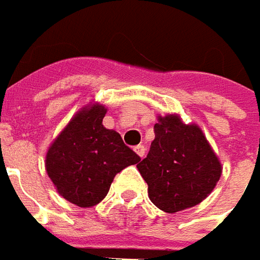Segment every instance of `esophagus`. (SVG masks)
Returning <instances> with one entry per match:
<instances>
[{
    "instance_id": "34e87169",
    "label": "esophagus",
    "mask_w": 260,
    "mask_h": 260,
    "mask_svg": "<svg viewBox=\"0 0 260 260\" xmlns=\"http://www.w3.org/2000/svg\"><path fill=\"white\" fill-rule=\"evenodd\" d=\"M134 149H135V152H137L141 158L145 155V147H144V145H137Z\"/></svg>"
}]
</instances>
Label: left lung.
<instances>
[{
	"label": "left lung",
	"instance_id": "8db88e82",
	"mask_svg": "<svg viewBox=\"0 0 260 260\" xmlns=\"http://www.w3.org/2000/svg\"><path fill=\"white\" fill-rule=\"evenodd\" d=\"M147 158L138 170L148 184L149 200L159 210L177 213L202 203L216 187L221 164L197 125L178 115L158 116Z\"/></svg>",
	"mask_w": 260,
	"mask_h": 260
}]
</instances>
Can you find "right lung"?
Returning <instances> with one entry per match:
<instances>
[{
  "label": "right lung",
  "instance_id": "right-lung-1",
  "mask_svg": "<svg viewBox=\"0 0 260 260\" xmlns=\"http://www.w3.org/2000/svg\"><path fill=\"white\" fill-rule=\"evenodd\" d=\"M105 113L99 103L80 109L46 155V170L58 194L79 207L102 202L115 175L141 161L116 131L103 126Z\"/></svg>",
  "mask_w": 260,
  "mask_h": 260
}]
</instances>
